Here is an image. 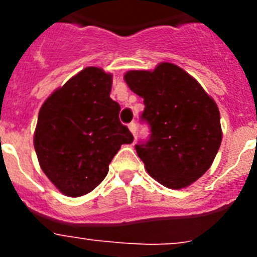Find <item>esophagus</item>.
<instances>
[{"label":"esophagus","mask_w":257,"mask_h":257,"mask_svg":"<svg viewBox=\"0 0 257 257\" xmlns=\"http://www.w3.org/2000/svg\"><path fill=\"white\" fill-rule=\"evenodd\" d=\"M128 128H130V131H131V133H133V135L135 136V134H136V128H138V127H136V123H135V122H131V123L128 124Z\"/></svg>","instance_id":"34e87169"}]
</instances>
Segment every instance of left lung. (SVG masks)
Here are the masks:
<instances>
[{"label":"left lung","instance_id":"8db88e82","mask_svg":"<svg viewBox=\"0 0 257 257\" xmlns=\"http://www.w3.org/2000/svg\"><path fill=\"white\" fill-rule=\"evenodd\" d=\"M128 87L144 99L140 119L149 124L148 140L135 145L152 178L171 189L199 179L221 144L216 103L185 70L162 63L154 70H130Z\"/></svg>","mask_w":257,"mask_h":257}]
</instances>
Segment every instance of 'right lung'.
Instances as JSON below:
<instances>
[{"mask_svg":"<svg viewBox=\"0 0 257 257\" xmlns=\"http://www.w3.org/2000/svg\"><path fill=\"white\" fill-rule=\"evenodd\" d=\"M112 74L87 67L52 92L38 113L35 149L41 169L68 197L87 194L104 180L109 163L134 136L112 100Z\"/></svg>","mask_w":257,"mask_h":257,"instance_id":"right-lung-1","label":"right lung"}]
</instances>
